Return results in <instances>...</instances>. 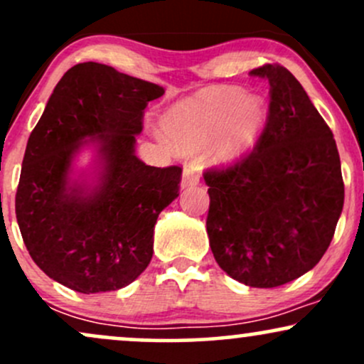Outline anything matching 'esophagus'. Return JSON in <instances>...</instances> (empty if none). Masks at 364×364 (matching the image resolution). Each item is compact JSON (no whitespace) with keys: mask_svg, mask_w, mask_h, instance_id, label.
I'll list each match as a JSON object with an SVG mask.
<instances>
[{"mask_svg":"<svg viewBox=\"0 0 364 364\" xmlns=\"http://www.w3.org/2000/svg\"><path fill=\"white\" fill-rule=\"evenodd\" d=\"M200 183L198 169L195 168L193 164H188L185 169H183V178H181V188L188 186H196Z\"/></svg>","mask_w":364,"mask_h":364,"instance_id":"esophagus-1","label":"esophagus"}]
</instances>
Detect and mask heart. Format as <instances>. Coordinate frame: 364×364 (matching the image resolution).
Listing matches in <instances>:
<instances>
[{
	"label": "heart",
	"mask_w": 364,
	"mask_h": 364,
	"mask_svg": "<svg viewBox=\"0 0 364 364\" xmlns=\"http://www.w3.org/2000/svg\"><path fill=\"white\" fill-rule=\"evenodd\" d=\"M269 109L260 95L241 89L203 90L166 112L162 127L174 147L196 150L214 141L217 161L235 162L257 145Z\"/></svg>",
	"instance_id": "1"
}]
</instances>
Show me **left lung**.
<instances>
[{"instance_id": "8db88e82", "label": "left lung", "mask_w": 364, "mask_h": 364, "mask_svg": "<svg viewBox=\"0 0 364 364\" xmlns=\"http://www.w3.org/2000/svg\"><path fill=\"white\" fill-rule=\"evenodd\" d=\"M250 75L269 80V116L252 154L203 174L207 235L229 277L277 287L306 274L327 252L344 183L332 132L294 75L281 65Z\"/></svg>"}]
</instances>
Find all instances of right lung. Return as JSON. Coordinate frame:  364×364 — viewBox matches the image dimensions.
Returning <instances> with one entry per match:
<instances>
[{"label": "right lung", "mask_w": 364, "mask_h": 364, "mask_svg": "<svg viewBox=\"0 0 364 364\" xmlns=\"http://www.w3.org/2000/svg\"><path fill=\"white\" fill-rule=\"evenodd\" d=\"M164 89L101 63H78L54 87L28 136L15 196L32 260L82 292L116 291L147 269L157 217L179 195L181 168L135 156L144 109ZM85 146L89 170L73 168Z\"/></svg>", "instance_id": "obj_1"}]
</instances>
